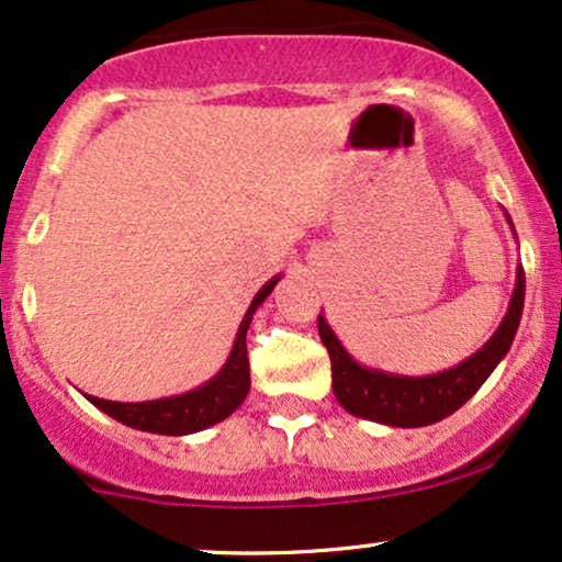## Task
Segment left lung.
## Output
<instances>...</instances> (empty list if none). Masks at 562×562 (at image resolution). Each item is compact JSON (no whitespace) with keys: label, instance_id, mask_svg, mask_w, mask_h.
Masks as SVG:
<instances>
[{"label":"left lung","instance_id":"8db88e82","mask_svg":"<svg viewBox=\"0 0 562 562\" xmlns=\"http://www.w3.org/2000/svg\"><path fill=\"white\" fill-rule=\"evenodd\" d=\"M503 215L514 231L506 210H503ZM524 290H527V277L518 267L508 311L493 337L477 352L461 360L459 366L430 375H402L360 366L345 350V345L339 342L326 318L318 314V337H322L331 358L334 396L350 415L392 425V428H423V425H432L453 415L487 381V375L495 371V366L506 358L510 345H514L524 311Z\"/></svg>","mask_w":562,"mask_h":562}]
</instances>
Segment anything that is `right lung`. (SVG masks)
I'll list each match as a JSON object with an SVG mask.
<instances>
[{"label":"right lung","instance_id":"add662e5","mask_svg":"<svg viewBox=\"0 0 562 562\" xmlns=\"http://www.w3.org/2000/svg\"><path fill=\"white\" fill-rule=\"evenodd\" d=\"M280 274H274L265 288L254 295L251 305H248L244 322H240L236 331V342L225 360V366L212 375L207 383L191 389L187 394L166 396V400L153 402H109L98 400V396H88L90 404L111 415L113 420L130 425L134 430L145 432H160V436H189V432L204 430L225 417H231L240 404H244L248 389H251V375H248V350H246V331L251 324L254 314L267 295L272 293Z\"/></svg>","mask_w":562,"mask_h":562}]
</instances>
